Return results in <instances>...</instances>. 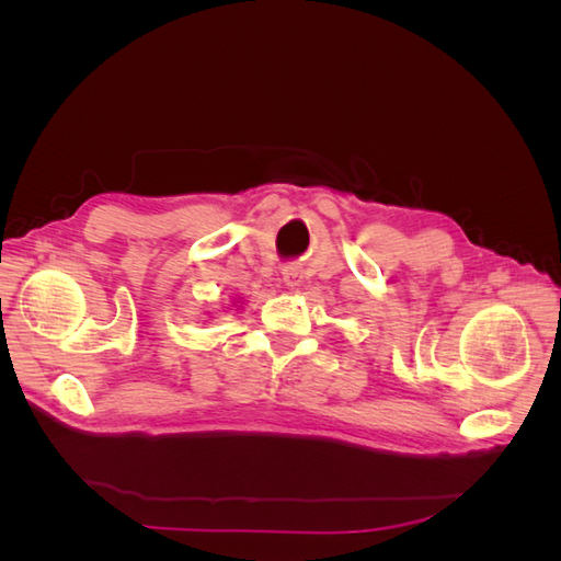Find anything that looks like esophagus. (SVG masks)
Returning a JSON list of instances; mask_svg holds the SVG:
<instances>
[{"label":"esophagus","instance_id":"obj_1","mask_svg":"<svg viewBox=\"0 0 561 561\" xmlns=\"http://www.w3.org/2000/svg\"><path fill=\"white\" fill-rule=\"evenodd\" d=\"M283 283L295 290V287L301 283V271L295 268V266H285L283 268Z\"/></svg>","mask_w":561,"mask_h":561}]
</instances>
